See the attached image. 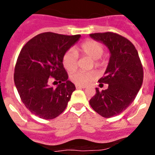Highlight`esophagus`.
<instances>
[{
  "label": "esophagus",
  "instance_id": "1",
  "mask_svg": "<svg viewBox=\"0 0 155 155\" xmlns=\"http://www.w3.org/2000/svg\"><path fill=\"white\" fill-rule=\"evenodd\" d=\"M75 87H76V88H78V89H81V88H85V86L78 85V84H76V85H75Z\"/></svg>",
  "mask_w": 155,
  "mask_h": 155
}]
</instances>
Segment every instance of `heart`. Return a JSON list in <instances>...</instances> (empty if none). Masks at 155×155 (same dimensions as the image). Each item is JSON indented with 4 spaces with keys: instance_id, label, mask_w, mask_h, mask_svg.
<instances>
[{
    "instance_id": "b5f03b06",
    "label": "heart",
    "mask_w": 155,
    "mask_h": 155,
    "mask_svg": "<svg viewBox=\"0 0 155 155\" xmlns=\"http://www.w3.org/2000/svg\"><path fill=\"white\" fill-rule=\"evenodd\" d=\"M78 51L83 56H87L93 59V63L96 68H102L105 65V59L102 58L104 53V46L100 42L93 39H87L80 45ZM78 54L71 49L66 51L62 57V64L65 69L69 72L74 71L78 68ZM98 78V73L95 71L88 72L78 71L71 75V80L78 85L85 86L94 81Z\"/></svg>"
}]
</instances>
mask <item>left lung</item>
<instances>
[{"mask_svg":"<svg viewBox=\"0 0 155 155\" xmlns=\"http://www.w3.org/2000/svg\"><path fill=\"white\" fill-rule=\"evenodd\" d=\"M92 39L103 42L111 56L105 74L98 82L108 88L90 99L91 108L105 118L124 112L136 98L141 87L143 71L137 50L130 40L117 33L107 31L90 34Z\"/></svg>","mask_w":155,"mask_h":155,"instance_id":"obj_1","label":"left lung"}]
</instances>
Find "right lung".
<instances>
[{"mask_svg":"<svg viewBox=\"0 0 155 155\" xmlns=\"http://www.w3.org/2000/svg\"><path fill=\"white\" fill-rule=\"evenodd\" d=\"M80 37L43 32L30 39L21 49L14 81L22 102L35 116L51 120L67 107L75 85L68 80L62 57ZM51 79L60 84L56 89L48 85Z\"/></svg>","mask_w":155,"mask_h":155,"instance_id":"right-lung-1","label":"right lung"}]
</instances>
